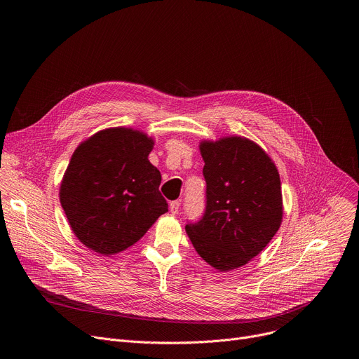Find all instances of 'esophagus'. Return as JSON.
Instances as JSON below:
<instances>
[{
  "instance_id": "34e87169",
  "label": "esophagus",
  "mask_w": 359,
  "mask_h": 359,
  "mask_svg": "<svg viewBox=\"0 0 359 359\" xmlns=\"http://www.w3.org/2000/svg\"><path fill=\"white\" fill-rule=\"evenodd\" d=\"M179 208H180V203H179L177 200L170 201L169 209H170V213H172V215H177V213H179Z\"/></svg>"
}]
</instances>
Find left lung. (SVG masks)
<instances>
[{
    "mask_svg": "<svg viewBox=\"0 0 359 359\" xmlns=\"http://www.w3.org/2000/svg\"><path fill=\"white\" fill-rule=\"evenodd\" d=\"M206 212L186 233L200 257L219 271L245 266L259 255L283 222L281 182L276 163L243 136L201 140Z\"/></svg>",
    "mask_w": 359,
    "mask_h": 359,
    "instance_id": "left-lung-1",
    "label": "left lung"
}]
</instances>
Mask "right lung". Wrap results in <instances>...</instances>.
<instances>
[{
  "mask_svg": "<svg viewBox=\"0 0 359 359\" xmlns=\"http://www.w3.org/2000/svg\"><path fill=\"white\" fill-rule=\"evenodd\" d=\"M155 146L144 132L118 126L78 144L60 186V201L76 238L100 255L118 254L168 212Z\"/></svg>",
  "mask_w": 359,
  "mask_h": 359,
  "instance_id": "right-lung-1",
  "label": "right lung"
}]
</instances>
